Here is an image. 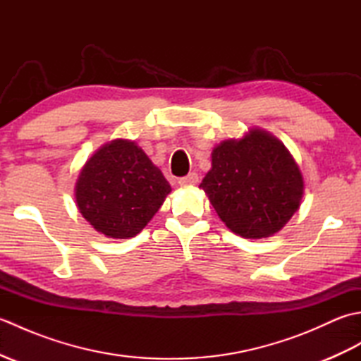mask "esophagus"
I'll list each match as a JSON object with an SVG mask.
<instances>
[{
  "label": "esophagus",
  "mask_w": 361,
  "mask_h": 361,
  "mask_svg": "<svg viewBox=\"0 0 361 361\" xmlns=\"http://www.w3.org/2000/svg\"><path fill=\"white\" fill-rule=\"evenodd\" d=\"M198 183V175L195 172L189 173L186 176H183V178L178 180V185L180 186H195Z\"/></svg>",
  "instance_id": "esophagus-1"
}]
</instances>
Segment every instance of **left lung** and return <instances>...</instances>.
<instances>
[{"label": "left lung", "instance_id": "obj_1", "mask_svg": "<svg viewBox=\"0 0 361 361\" xmlns=\"http://www.w3.org/2000/svg\"><path fill=\"white\" fill-rule=\"evenodd\" d=\"M212 167L200 188L221 221L245 239H265L299 209L304 180L278 137L251 128L240 140L212 150Z\"/></svg>", "mask_w": 361, "mask_h": 361}]
</instances>
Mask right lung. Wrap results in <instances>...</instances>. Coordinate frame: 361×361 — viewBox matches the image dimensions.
I'll return each mask as SVG.
<instances>
[{"label": "right lung", "mask_w": 361, "mask_h": 361, "mask_svg": "<svg viewBox=\"0 0 361 361\" xmlns=\"http://www.w3.org/2000/svg\"><path fill=\"white\" fill-rule=\"evenodd\" d=\"M164 175L133 141L104 144L82 167L74 195L80 214L111 239L140 234L171 192Z\"/></svg>", "instance_id": "right-lung-1"}]
</instances>
